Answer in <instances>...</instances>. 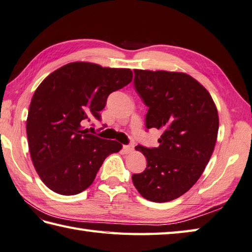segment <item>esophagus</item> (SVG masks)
<instances>
[{"mask_svg": "<svg viewBox=\"0 0 252 252\" xmlns=\"http://www.w3.org/2000/svg\"><path fill=\"white\" fill-rule=\"evenodd\" d=\"M123 151H125L126 154H129V153H132L133 151H134V145H133V144L125 145V146H123Z\"/></svg>", "mask_w": 252, "mask_h": 252, "instance_id": "obj_1", "label": "esophagus"}]
</instances>
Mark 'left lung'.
<instances>
[{
	"mask_svg": "<svg viewBox=\"0 0 252 252\" xmlns=\"http://www.w3.org/2000/svg\"><path fill=\"white\" fill-rule=\"evenodd\" d=\"M134 87L149 107L146 127L162 133L158 147H135L147 165L132 176L133 185L146 200L172 201L208 165L218 139V109L205 87L186 73L134 70Z\"/></svg>",
	"mask_w": 252,
	"mask_h": 252,
	"instance_id": "8db88e82",
	"label": "left lung"
}]
</instances>
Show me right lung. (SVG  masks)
<instances>
[{"label":"right lung","mask_w":252,"mask_h":252,"mask_svg":"<svg viewBox=\"0 0 252 252\" xmlns=\"http://www.w3.org/2000/svg\"><path fill=\"white\" fill-rule=\"evenodd\" d=\"M132 76L130 68L72 62L38 86L26 131L34 169L49 189L63 195L81 193L93 184L106 157L122 149L119 142L91 134L83 125L100 120L108 96L126 86Z\"/></svg>","instance_id":"1"}]
</instances>
